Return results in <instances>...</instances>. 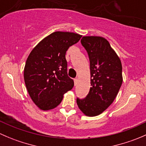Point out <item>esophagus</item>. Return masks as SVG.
<instances>
[{
	"instance_id": "esophagus-1",
	"label": "esophagus",
	"mask_w": 146,
	"mask_h": 146,
	"mask_svg": "<svg viewBox=\"0 0 146 146\" xmlns=\"http://www.w3.org/2000/svg\"><path fill=\"white\" fill-rule=\"evenodd\" d=\"M78 79L76 78L74 79V83H75V86H76V85H77V82H78Z\"/></svg>"
}]
</instances>
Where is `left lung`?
I'll use <instances>...</instances> for the list:
<instances>
[{
  "instance_id": "obj_1",
  "label": "left lung",
  "mask_w": 146,
  "mask_h": 146,
  "mask_svg": "<svg viewBox=\"0 0 146 146\" xmlns=\"http://www.w3.org/2000/svg\"><path fill=\"white\" fill-rule=\"evenodd\" d=\"M82 45L90 58L91 88L85 99L77 98L80 111L95 117L105 111L118 94L123 82L121 60L105 38L84 36Z\"/></svg>"
}]
</instances>
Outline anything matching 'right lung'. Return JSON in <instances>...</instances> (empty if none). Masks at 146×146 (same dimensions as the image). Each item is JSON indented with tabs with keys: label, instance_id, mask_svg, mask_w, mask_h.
<instances>
[{
	"label": "right lung",
	"instance_id": "right-lung-1",
	"mask_svg": "<svg viewBox=\"0 0 146 146\" xmlns=\"http://www.w3.org/2000/svg\"><path fill=\"white\" fill-rule=\"evenodd\" d=\"M81 35L55 32L44 38L32 50L24 68V80L31 99L44 111L56 108L74 82L68 76L66 53Z\"/></svg>",
	"mask_w": 146,
	"mask_h": 146
}]
</instances>
